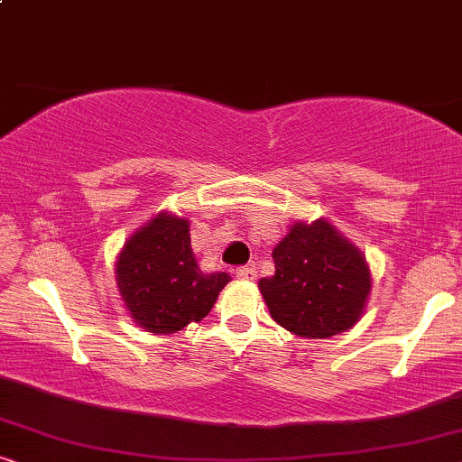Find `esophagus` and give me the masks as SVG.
Returning a JSON list of instances; mask_svg holds the SVG:
<instances>
[{"label": "esophagus", "mask_w": 462, "mask_h": 462, "mask_svg": "<svg viewBox=\"0 0 462 462\" xmlns=\"http://www.w3.org/2000/svg\"><path fill=\"white\" fill-rule=\"evenodd\" d=\"M256 275H258V271H256L254 264H245V267H239V269H237V277H239V280L254 282Z\"/></svg>", "instance_id": "obj_1"}]
</instances>
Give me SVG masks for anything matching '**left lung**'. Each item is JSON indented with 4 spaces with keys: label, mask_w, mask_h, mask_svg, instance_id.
Here are the masks:
<instances>
[{
    "label": "left lung",
    "mask_w": 462,
    "mask_h": 462,
    "mask_svg": "<svg viewBox=\"0 0 462 462\" xmlns=\"http://www.w3.org/2000/svg\"><path fill=\"white\" fill-rule=\"evenodd\" d=\"M275 275L258 282L271 318L296 337L328 338L362 318L370 269L328 220L296 223L273 250Z\"/></svg>",
    "instance_id": "left-lung-1"
}]
</instances>
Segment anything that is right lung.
<instances>
[{
  "instance_id": "obj_1",
  "label": "right lung",
  "mask_w": 462,
  "mask_h": 462,
  "mask_svg": "<svg viewBox=\"0 0 462 462\" xmlns=\"http://www.w3.org/2000/svg\"><path fill=\"white\" fill-rule=\"evenodd\" d=\"M119 294L144 330L172 334L210 313L229 273H201L189 220L157 214L125 242L116 264Z\"/></svg>"
}]
</instances>
